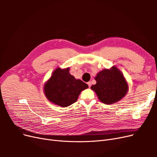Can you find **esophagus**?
<instances>
[{"label": "esophagus", "instance_id": "1", "mask_svg": "<svg viewBox=\"0 0 157 157\" xmlns=\"http://www.w3.org/2000/svg\"><path fill=\"white\" fill-rule=\"evenodd\" d=\"M87 84H88V86H89V87H90V86H92V82H87Z\"/></svg>", "mask_w": 157, "mask_h": 157}]
</instances>
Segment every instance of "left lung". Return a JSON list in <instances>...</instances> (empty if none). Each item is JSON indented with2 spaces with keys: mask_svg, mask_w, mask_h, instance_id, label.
<instances>
[{
  "mask_svg": "<svg viewBox=\"0 0 157 157\" xmlns=\"http://www.w3.org/2000/svg\"><path fill=\"white\" fill-rule=\"evenodd\" d=\"M96 84L91 89L99 101L111 105L119 101L128 91V84L122 73L115 66L104 69L95 77Z\"/></svg>",
  "mask_w": 157,
  "mask_h": 157,
  "instance_id": "left-lung-1",
  "label": "left lung"
}]
</instances>
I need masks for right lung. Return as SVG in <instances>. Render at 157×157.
<instances>
[{
	"label": "right lung",
	"mask_w": 157,
	"mask_h": 157,
	"mask_svg": "<svg viewBox=\"0 0 157 157\" xmlns=\"http://www.w3.org/2000/svg\"><path fill=\"white\" fill-rule=\"evenodd\" d=\"M69 70V67L56 68L44 84L46 98L59 107H66L74 103L81 92L88 88L87 84L71 75Z\"/></svg>",
	"instance_id": "right-lung-1"
}]
</instances>
